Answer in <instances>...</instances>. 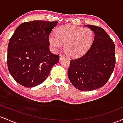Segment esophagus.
<instances>
[{"instance_id": "34e87169", "label": "esophagus", "mask_w": 123, "mask_h": 123, "mask_svg": "<svg viewBox=\"0 0 123 123\" xmlns=\"http://www.w3.org/2000/svg\"><path fill=\"white\" fill-rule=\"evenodd\" d=\"M65 59V57H64V56H63V55H60V56H59V60H60V61L63 60V59Z\"/></svg>"}]
</instances>
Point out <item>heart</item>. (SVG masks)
Segmentation results:
<instances>
[{"label": "heart", "instance_id": "heart-1", "mask_svg": "<svg viewBox=\"0 0 123 123\" xmlns=\"http://www.w3.org/2000/svg\"><path fill=\"white\" fill-rule=\"evenodd\" d=\"M56 34L49 35L50 45L56 50L65 44L64 51L71 57L83 56L90 49L94 39V34L91 29L70 25L58 28Z\"/></svg>", "mask_w": 123, "mask_h": 123}]
</instances>
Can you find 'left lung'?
<instances>
[{
    "label": "left lung",
    "instance_id": "1",
    "mask_svg": "<svg viewBox=\"0 0 123 123\" xmlns=\"http://www.w3.org/2000/svg\"><path fill=\"white\" fill-rule=\"evenodd\" d=\"M85 26L94 33L93 43L83 56L71 60L68 77L77 89L90 91L102 87L111 76L116 64L115 46L101 27Z\"/></svg>",
    "mask_w": 123,
    "mask_h": 123
}]
</instances>
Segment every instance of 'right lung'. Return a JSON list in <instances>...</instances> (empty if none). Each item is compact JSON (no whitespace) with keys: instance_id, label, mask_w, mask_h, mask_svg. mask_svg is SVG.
<instances>
[{"instance_id":"add662e5","label":"right lung","mask_w":123,"mask_h":123,"mask_svg":"<svg viewBox=\"0 0 123 123\" xmlns=\"http://www.w3.org/2000/svg\"><path fill=\"white\" fill-rule=\"evenodd\" d=\"M57 21L34 20L16 28L7 48V67L16 82L32 88L45 81L59 60L49 51V35Z\"/></svg>"}]
</instances>
